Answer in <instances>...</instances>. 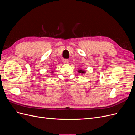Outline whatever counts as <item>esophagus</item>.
I'll return each mask as SVG.
<instances>
[{"mask_svg":"<svg viewBox=\"0 0 135 135\" xmlns=\"http://www.w3.org/2000/svg\"><path fill=\"white\" fill-rule=\"evenodd\" d=\"M62 62L64 64H68L69 62V60L68 59H63Z\"/></svg>","mask_w":135,"mask_h":135,"instance_id":"1","label":"esophagus"}]
</instances>
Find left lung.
<instances>
[{
    "label": "left lung",
    "instance_id": "obj_1",
    "mask_svg": "<svg viewBox=\"0 0 135 135\" xmlns=\"http://www.w3.org/2000/svg\"><path fill=\"white\" fill-rule=\"evenodd\" d=\"M78 72L79 73H81V74H84V73H85V71H84L83 70H82V69H79L78 70Z\"/></svg>",
    "mask_w": 135,
    "mask_h": 135
}]
</instances>
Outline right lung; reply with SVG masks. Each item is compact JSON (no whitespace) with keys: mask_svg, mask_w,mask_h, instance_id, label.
I'll return each instance as SVG.
<instances>
[{"mask_svg":"<svg viewBox=\"0 0 135 135\" xmlns=\"http://www.w3.org/2000/svg\"><path fill=\"white\" fill-rule=\"evenodd\" d=\"M52 73H53V72H52Z\"/></svg>","mask_w":135,"mask_h":135,"instance_id":"obj_1","label":"right lung"}]
</instances>
